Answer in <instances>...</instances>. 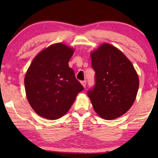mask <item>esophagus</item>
Here are the masks:
<instances>
[{"instance_id": "34e87169", "label": "esophagus", "mask_w": 158, "mask_h": 158, "mask_svg": "<svg viewBox=\"0 0 158 158\" xmlns=\"http://www.w3.org/2000/svg\"><path fill=\"white\" fill-rule=\"evenodd\" d=\"M81 83L83 86L85 88V85H86V81H81Z\"/></svg>"}]
</instances>
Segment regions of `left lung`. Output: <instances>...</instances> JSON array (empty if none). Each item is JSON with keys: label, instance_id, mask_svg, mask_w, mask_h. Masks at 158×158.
Masks as SVG:
<instances>
[{"label": "left lung", "instance_id": "8db88e82", "mask_svg": "<svg viewBox=\"0 0 158 158\" xmlns=\"http://www.w3.org/2000/svg\"><path fill=\"white\" fill-rule=\"evenodd\" d=\"M95 85L88 90L94 110L106 120L123 115L135 100L139 77L132 63L116 47L103 44L91 53Z\"/></svg>", "mask_w": 158, "mask_h": 158}]
</instances>
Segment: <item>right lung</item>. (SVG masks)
Here are the masks:
<instances>
[{
  "mask_svg": "<svg viewBox=\"0 0 158 158\" xmlns=\"http://www.w3.org/2000/svg\"><path fill=\"white\" fill-rule=\"evenodd\" d=\"M74 50L57 43L38 53L26 74L29 104L40 116L56 120L65 115L84 90L68 65Z\"/></svg>",
  "mask_w": 158,
  "mask_h": 158,
  "instance_id": "1",
  "label": "right lung"
}]
</instances>
